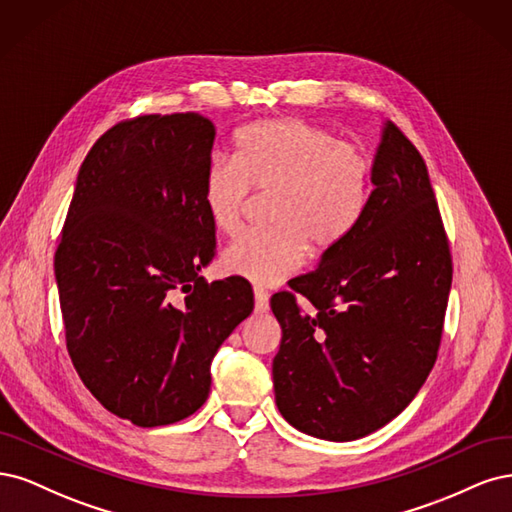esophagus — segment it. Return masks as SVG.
Returning a JSON list of instances; mask_svg holds the SVG:
<instances>
[{
  "instance_id": "1",
  "label": "esophagus",
  "mask_w": 512,
  "mask_h": 512,
  "mask_svg": "<svg viewBox=\"0 0 512 512\" xmlns=\"http://www.w3.org/2000/svg\"><path fill=\"white\" fill-rule=\"evenodd\" d=\"M253 295H255V312H266L270 308V295L259 287L253 289Z\"/></svg>"
}]
</instances>
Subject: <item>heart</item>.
Masks as SVG:
<instances>
[{"label": "heart", "instance_id": "heart-1", "mask_svg": "<svg viewBox=\"0 0 512 512\" xmlns=\"http://www.w3.org/2000/svg\"><path fill=\"white\" fill-rule=\"evenodd\" d=\"M234 161L214 157L202 176L210 225L234 234L251 191L268 193V232L244 234L221 253V268L253 285H274L298 270L306 251L323 255L349 236L366 210L372 166L359 146L304 119H266L234 138Z\"/></svg>", "mask_w": 512, "mask_h": 512}]
</instances>
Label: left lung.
I'll return each instance as SVG.
<instances>
[{
    "label": "left lung",
    "instance_id": "8db88e82",
    "mask_svg": "<svg viewBox=\"0 0 512 512\" xmlns=\"http://www.w3.org/2000/svg\"><path fill=\"white\" fill-rule=\"evenodd\" d=\"M372 185L353 232L270 300L283 329L272 361L280 415L334 442L376 432L419 393L453 278L425 161L393 123L383 127Z\"/></svg>",
    "mask_w": 512,
    "mask_h": 512
}]
</instances>
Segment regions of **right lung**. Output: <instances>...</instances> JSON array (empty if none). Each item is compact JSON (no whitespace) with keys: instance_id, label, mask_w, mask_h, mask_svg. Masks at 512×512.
Listing matches in <instances>:
<instances>
[{"instance_id":"right-lung-1","label":"right lung","mask_w":512,"mask_h":512,"mask_svg":"<svg viewBox=\"0 0 512 512\" xmlns=\"http://www.w3.org/2000/svg\"><path fill=\"white\" fill-rule=\"evenodd\" d=\"M214 134L197 112L110 127L82 161L55 253L80 381L140 427L206 402L214 355L253 312L249 280L200 276L217 249L200 195Z\"/></svg>"}]
</instances>
